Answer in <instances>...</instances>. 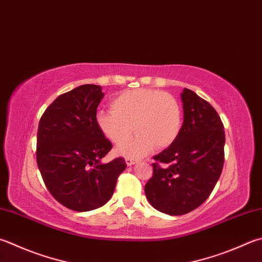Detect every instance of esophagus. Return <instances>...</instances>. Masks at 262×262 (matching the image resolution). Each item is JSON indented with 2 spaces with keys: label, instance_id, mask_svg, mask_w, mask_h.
<instances>
[{
  "label": "esophagus",
  "instance_id": "esophagus-1",
  "mask_svg": "<svg viewBox=\"0 0 262 262\" xmlns=\"http://www.w3.org/2000/svg\"><path fill=\"white\" fill-rule=\"evenodd\" d=\"M137 162H138L137 160H133V159H126V160H125V163H126V165H127V166L135 165Z\"/></svg>",
  "mask_w": 262,
  "mask_h": 262
}]
</instances>
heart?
I'll return each mask as SVG.
<instances>
[{"mask_svg": "<svg viewBox=\"0 0 262 262\" xmlns=\"http://www.w3.org/2000/svg\"><path fill=\"white\" fill-rule=\"evenodd\" d=\"M111 112L97 114V126L112 144L121 145L133 132L137 136L117 149L120 155L140 157L152 148L165 149L179 137L182 126L180 103L173 96L154 89H133L116 95Z\"/></svg>", "mask_w": 262, "mask_h": 262, "instance_id": "1", "label": "heart"}]
</instances>
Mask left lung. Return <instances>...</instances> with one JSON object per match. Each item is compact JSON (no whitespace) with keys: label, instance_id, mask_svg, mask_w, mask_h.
<instances>
[{"label":"left lung","instance_id":"left-lung-1","mask_svg":"<svg viewBox=\"0 0 262 262\" xmlns=\"http://www.w3.org/2000/svg\"><path fill=\"white\" fill-rule=\"evenodd\" d=\"M184 123L177 140L154 156L145 194L152 208L181 215L204 203L219 180L225 161V131L220 116L194 91L181 92ZM165 164L160 167L159 163Z\"/></svg>","mask_w":262,"mask_h":262}]
</instances>
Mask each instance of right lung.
<instances>
[{"label": "right lung", "mask_w": 262, "mask_h": 262, "mask_svg": "<svg viewBox=\"0 0 262 262\" xmlns=\"http://www.w3.org/2000/svg\"><path fill=\"white\" fill-rule=\"evenodd\" d=\"M102 98L100 85H80L59 96L38 123V170L50 194L74 211L105 205L126 167L122 157L101 162L113 147L96 122Z\"/></svg>", "instance_id": "right-lung-1"}]
</instances>
